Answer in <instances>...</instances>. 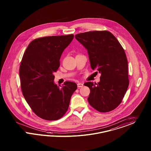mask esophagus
I'll use <instances>...</instances> for the list:
<instances>
[{
  "mask_svg": "<svg viewBox=\"0 0 151 151\" xmlns=\"http://www.w3.org/2000/svg\"><path fill=\"white\" fill-rule=\"evenodd\" d=\"M83 83H78V88H81V87H83Z\"/></svg>",
  "mask_w": 151,
  "mask_h": 151,
  "instance_id": "34e87169",
  "label": "esophagus"
}]
</instances>
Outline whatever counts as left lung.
I'll return each mask as SVG.
<instances>
[{
    "mask_svg": "<svg viewBox=\"0 0 151 151\" xmlns=\"http://www.w3.org/2000/svg\"><path fill=\"white\" fill-rule=\"evenodd\" d=\"M88 53L91 68L101 73L98 83H84L90 89V105L100 112L115 109L129 85L128 61L124 50L114 36L107 31H90L75 35Z\"/></svg>",
    "mask_w": 151,
    "mask_h": 151,
    "instance_id": "1",
    "label": "left lung"
}]
</instances>
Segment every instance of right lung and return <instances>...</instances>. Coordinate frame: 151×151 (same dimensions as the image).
<instances>
[{"instance_id":"right-lung-1","label":"right lung","mask_w":151,"mask_h":151,"mask_svg":"<svg viewBox=\"0 0 151 151\" xmlns=\"http://www.w3.org/2000/svg\"><path fill=\"white\" fill-rule=\"evenodd\" d=\"M73 37L37 38L29 44L23 55L19 68L22 91L33 111L42 119L56 120L63 117L78 88L71 81L60 88L53 81L62 53Z\"/></svg>"}]
</instances>
